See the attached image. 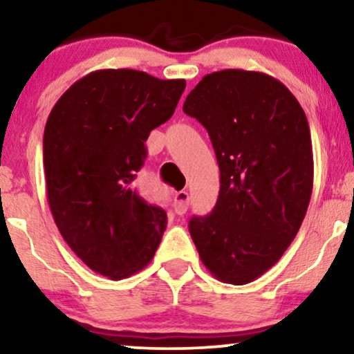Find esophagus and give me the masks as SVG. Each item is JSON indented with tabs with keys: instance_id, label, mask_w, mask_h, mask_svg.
I'll list each match as a JSON object with an SVG mask.
<instances>
[{
	"instance_id": "obj_1",
	"label": "esophagus",
	"mask_w": 354,
	"mask_h": 354,
	"mask_svg": "<svg viewBox=\"0 0 354 354\" xmlns=\"http://www.w3.org/2000/svg\"><path fill=\"white\" fill-rule=\"evenodd\" d=\"M173 207H174V212H176L178 216H183V214H186L187 207H189V192H187V191L174 192Z\"/></svg>"
}]
</instances>
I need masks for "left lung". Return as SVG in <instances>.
<instances>
[{
  "mask_svg": "<svg viewBox=\"0 0 354 354\" xmlns=\"http://www.w3.org/2000/svg\"><path fill=\"white\" fill-rule=\"evenodd\" d=\"M183 111L207 129L221 169L212 212L192 217L203 265L222 283L248 284L296 239L314 186L306 113L279 80L248 70L205 75Z\"/></svg>",
  "mask_w": 354,
  "mask_h": 354,
  "instance_id": "8db88e82",
  "label": "left lung"
}]
</instances>
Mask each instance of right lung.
Instances as JSON below:
<instances>
[{
    "label": "right lung",
    "instance_id": "1",
    "mask_svg": "<svg viewBox=\"0 0 354 354\" xmlns=\"http://www.w3.org/2000/svg\"><path fill=\"white\" fill-rule=\"evenodd\" d=\"M186 88L145 71L96 70L66 89L44 131L47 201L64 240L109 279L144 270L167 229V212L136 187L145 142Z\"/></svg>",
    "mask_w": 354,
    "mask_h": 354
}]
</instances>
